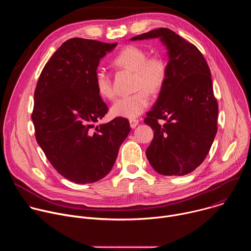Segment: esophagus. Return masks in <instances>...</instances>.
Listing matches in <instances>:
<instances>
[{
  "label": "esophagus",
  "instance_id": "esophagus-1",
  "mask_svg": "<svg viewBox=\"0 0 251 251\" xmlns=\"http://www.w3.org/2000/svg\"><path fill=\"white\" fill-rule=\"evenodd\" d=\"M129 122H130L131 128H135L139 124V120L138 119H130Z\"/></svg>",
  "mask_w": 251,
  "mask_h": 251
}]
</instances>
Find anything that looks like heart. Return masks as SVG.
Returning <instances> with one entry per match:
<instances>
[{"label":"heart","mask_w":251,"mask_h":251,"mask_svg":"<svg viewBox=\"0 0 251 251\" xmlns=\"http://www.w3.org/2000/svg\"><path fill=\"white\" fill-rule=\"evenodd\" d=\"M114 63L135 71L136 85L139 89L134 94L124 95L114 101L111 106V114L115 117L134 119L144 111L150 104L151 92L159 91L166 80L167 67L165 61L159 57H148L147 52L136 46L125 47L114 58ZM95 87L103 98L111 99L115 90L109 75L105 69L98 68L94 77ZM147 88V91L143 89Z\"/></svg>","instance_id":"b5f03b06"}]
</instances>
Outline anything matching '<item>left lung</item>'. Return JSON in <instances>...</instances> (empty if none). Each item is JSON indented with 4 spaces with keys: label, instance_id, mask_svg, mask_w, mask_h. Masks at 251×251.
<instances>
[{
    "label": "left lung",
    "instance_id": "left-lung-1",
    "mask_svg": "<svg viewBox=\"0 0 251 251\" xmlns=\"http://www.w3.org/2000/svg\"><path fill=\"white\" fill-rule=\"evenodd\" d=\"M157 38L166 47L169 61L164 85L144 120L154 130L146 156L157 173L184 176L209 152L218 131L219 106L209 67L196 46L166 27L130 40ZM159 120L165 123L160 125Z\"/></svg>",
    "mask_w": 251,
    "mask_h": 251
}]
</instances>
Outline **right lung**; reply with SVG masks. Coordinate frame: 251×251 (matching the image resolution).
I'll return each instance as SVG.
<instances>
[{"mask_svg":"<svg viewBox=\"0 0 251 251\" xmlns=\"http://www.w3.org/2000/svg\"><path fill=\"white\" fill-rule=\"evenodd\" d=\"M117 46L75 38L45 65L34 91L35 139L52 167L68 181L91 184L108 174L131 128L108 111L94 83L100 59Z\"/></svg>","mask_w":251,"mask_h":251,"instance_id":"obj_1","label":"right lung"}]
</instances>
